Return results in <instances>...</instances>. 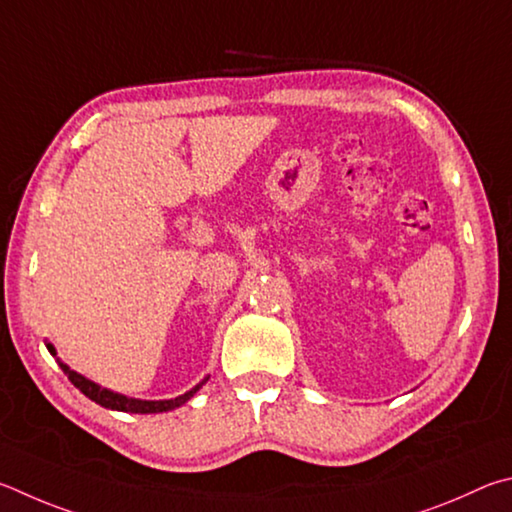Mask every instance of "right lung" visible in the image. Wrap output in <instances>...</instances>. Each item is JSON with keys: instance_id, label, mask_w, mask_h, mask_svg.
Masks as SVG:
<instances>
[{"instance_id": "right-lung-1", "label": "right lung", "mask_w": 512, "mask_h": 512, "mask_svg": "<svg viewBox=\"0 0 512 512\" xmlns=\"http://www.w3.org/2000/svg\"><path fill=\"white\" fill-rule=\"evenodd\" d=\"M47 348H49L51 355H56V348H53L51 344H47ZM58 364H60V369L67 373L69 382L74 384L76 389L83 391L89 400H94L96 405H101L105 409H116V411H130V414H161V411H170L175 407H182L184 402L191 400L204 384V382H200L191 391H186L184 396H177L173 400H134V398L121 396V393L101 389L92 380H87V378H83V375H78L76 371H71L67 364H62V362H58Z\"/></svg>"}]
</instances>
